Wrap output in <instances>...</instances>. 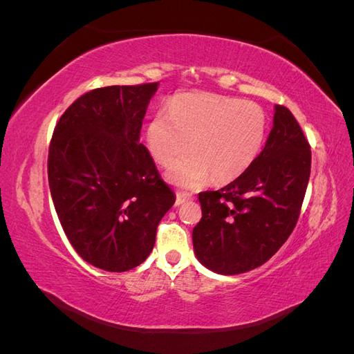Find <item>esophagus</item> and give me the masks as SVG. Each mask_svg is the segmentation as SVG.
I'll use <instances>...</instances> for the list:
<instances>
[{"instance_id":"esophagus-1","label":"esophagus","mask_w":354,"mask_h":354,"mask_svg":"<svg viewBox=\"0 0 354 354\" xmlns=\"http://www.w3.org/2000/svg\"><path fill=\"white\" fill-rule=\"evenodd\" d=\"M189 199H190L189 196H185V195H181V194H177V198H176V207H180L181 203L187 202Z\"/></svg>"}]
</instances>
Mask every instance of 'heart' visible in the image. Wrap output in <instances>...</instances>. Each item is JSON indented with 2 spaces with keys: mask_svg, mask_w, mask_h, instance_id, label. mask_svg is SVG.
<instances>
[{
  "mask_svg": "<svg viewBox=\"0 0 354 354\" xmlns=\"http://www.w3.org/2000/svg\"><path fill=\"white\" fill-rule=\"evenodd\" d=\"M267 116L259 104L208 93L178 94L147 125L146 142L156 162L168 167L171 183L196 190L216 177L229 183L243 176L261 153Z\"/></svg>",
  "mask_w": 354,
  "mask_h": 354,
  "instance_id": "heart-1",
  "label": "heart"
}]
</instances>
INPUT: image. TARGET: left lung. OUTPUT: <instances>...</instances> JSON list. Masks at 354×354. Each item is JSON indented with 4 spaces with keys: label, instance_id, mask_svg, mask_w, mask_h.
<instances>
[{
    "label": "left lung",
    "instance_id": "obj_1",
    "mask_svg": "<svg viewBox=\"0 0 354 354\" xmlns=\"http://www.w3.org/2000/svg\"><path fill=\"white\" fill-rule=\"evenodd\" d=\"M312 152L285 106H274L266 146L243 176L198 199L202 218L192 239L196 259L218 274L257 269L292 233L308 185Z\"/></svg>",
    "mask_w": 354,
    "mask_h": 354
}]
</instances>
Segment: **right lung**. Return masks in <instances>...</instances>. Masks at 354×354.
Segmentation results:
<instances>
[{
    "instance_id": "right-lung-1",
    "label": "right lung",
    "mask_w": 354,
    "mask_h": 354,
    "mask_svg": "<svg viewBox=\"0 0 354 354\" xmlns=\"http://www.w3.org/2000/svg\"><path fill=\"white\" fill-rule=\"evenodd\" d=\"M159 82L85 93L60 116L48 151V185L65 234L82 260L127 272L152 252L176 195L140 143Z\"/></svg>"
}]
</instances>
